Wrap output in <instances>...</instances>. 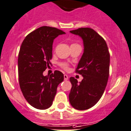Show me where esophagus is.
Wrapping results in <instances>:
<instances>
[{
  "label": "esophagus",
  "mask_w": 131,
  "mask_h": 131,
  "mask_svg": "<svg viewBox=\"0 0 131 131\" xmlns=\"http://www.w3.org/2000/svg\"><path fill=\"white\" fill-rule=\"evenodd\" d=\"M68 76L67 75V74H64V80H68Z\"/></svg>",
  "instance_id": "1"
}]
</instances>
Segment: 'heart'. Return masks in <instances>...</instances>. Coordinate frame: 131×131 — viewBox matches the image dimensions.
<instances>
[{
    "label": "heart",
    "mask_w": 131,
    "mask_h": 131,
    "mask_svg": "<svg viewBox=\"0 0 131 131\" xmlns=\"http://www.w3.org/2000/svg\"><path fill=\"white\" fill-rule=\"evenodd\" d=\"M61 66L64 70H66L69 69V68H68V64H67V63H61Z\"/></svg>",
    "instance_id": "1"
}]
</instances>
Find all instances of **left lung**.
Wrapping results in <instances>:
<instances>
[{"mask_svg":"<svg viewBox=\"0 0 131 131\" xmlns=\"http://www.w3.org/2000/svg\"><path fill=\"white\" fill-rule=\"evenodd\" d=\"M70 33L82 38L84 52L75 72L83 79L81 82L70 78L71 105L77 110H86L96 104L107 86L109 75L110 53L104 39L90 28H80Z\"/></svg>","mask_w":131,"mask_h":131,"instance_id":"left-lung-1","label":"left lung"}]
</instances>
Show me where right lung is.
<instances>
[{
    "label": "right lung",
    "mask_w": 131,
    "mask_h": 131,
    "mask_svg": "<svg viewBox=\"0 0 131 131\" xmlns=\"http://www.w3.org/2000/svg\"><path fill=\"white\" fill-rule=\"evenodd\" d=\"M64 34L56 28L40 27L27 35L20 46L18 57L19 85L26 101L37 109L51 107L57 86L64 79L63 74L58 70L50 76H44L43 72L51 64L53 40Z\"/></svg>",
    "instance_id": "1"
}]
</instances>
